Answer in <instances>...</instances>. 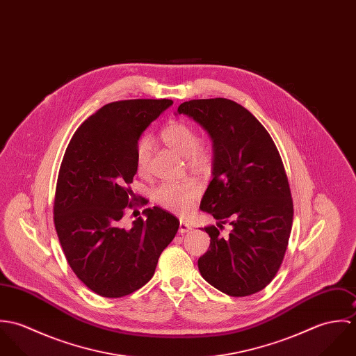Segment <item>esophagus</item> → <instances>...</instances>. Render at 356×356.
I'll return each mask as SVG.
<instances>
[{
	"label": "esophagus",
	"instance_id": "esophagus-1",
	"mask_svg": "<svg viewBox=\"0 0 356 356\" xmlns=\"http://www.w3.org/2000/svg\"><path fill=\"white\" fill-rule=\"evenodd\" d=\"M191 230H192V225L185 222V220H181V223H179V233L184 234V233H189Z\"/></svg>",
	"mask_w": 356,
	"mask_h": 356
}]
</instances>
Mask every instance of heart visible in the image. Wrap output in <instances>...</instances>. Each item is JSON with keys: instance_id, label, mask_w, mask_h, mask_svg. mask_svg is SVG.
<instances>
[{"instance_id": "obj_1", "label": "heart", "mask_w": 356, "mask_h": 356, "mask_svg": "<svg viewBox=\"0 0 356 356\" xmlns=\"http://www.w3.org/2000/svg\"><path fill=\"white\" fill-rule=\"evenodd\" d=\"M160 137L168 148L185 156L192 168L205 171L211 167L212 151L208 145L199 143V134L193 126L185 122H172L161 130ZM149 160L151 141L148 137H143L136 149V170L138 175L147 177L149 174ZM199 195L200 186L196 181L164 182L154 188L152 193L156 203L174 213H186Z\"/></svg>"}]
</instances>
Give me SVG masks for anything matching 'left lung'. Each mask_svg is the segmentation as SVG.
Masks as SVG:
<instances>
[{
  "label": "left lung",
  "instance_id": "1",
  "mask_svg": "<svg viewBox=\"0 0 356 356\" xmlns=\"http://www.w3.org/2000/svg\"><path fill=\"white\" fill-rule=\"evenodd\" d=\"M177 112L199 122L213 143V177L200 208L218 227H204L211 243L199 270L229 296L254 295L280 270L292 230L293 200L282 159L263 124L237 102L191 100ZM225 224L231 226L227 235Z\"/></svg>",
  "mask_w": 356,
  "mask_h": 356
}]
</instances>
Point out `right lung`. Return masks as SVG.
Here are the masks:
<instances>
[{"instance_id":"obj_1","label":"right lung","mask_w":356,"mask_h":356,"mask_svg":"<svg viewBox=\"0 0 356 356\" xmlns=\"http://www.w3.org/2000/svg\"><path fill=\"white\" fill-rule=\"evenodd\" d=\"M172 100L137 99L104 105L74 133L58 170L53 222L65 259L95 293L118 299L143 288L179 220L160 207L145 208L126 226L137 202L130 184L143 131ZM140 205H147L143 199Z\"/></svg>"}]
</instances>
